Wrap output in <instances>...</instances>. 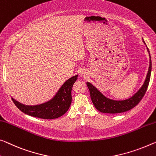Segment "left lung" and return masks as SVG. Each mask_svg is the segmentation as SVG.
Listing matches in <instances>:
<instances>
[{"label": "left lung", "instance_id": "1", "mask_svg": "<svg viewBox=\"0 0 156 156\" xmlns=\"http://www.w3.org/2000/svg\"><path fill=\"white\" fill-rule=\"evenodd\" d=\"M143 42L144 44H146L144 40ZM147 50L148 53H149V50H148V48ZM149 58V68H148V73L144 83L140 89L133 97L129 98V99L125 100H114L109 99V98L105 97L104 95H102L91 83H90L89 82L86 83L88 89H89L92 102L94 105L95 108L99 112H102V113L117 114L128 111V110H130L133 107H135L136 105H137L143 97L144 96L148 86V83H149L151 73V60L150 54Z\"/></svg>", "mask_w": 156, "mask_h": 156}]
</instances>
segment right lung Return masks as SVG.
<instances>
[{
	"label": "right lung",
	"mask_w": 156,
	"mask_h": 156,
	"mask_svg": "<svg viewBox=\"0 0 156 156\" xmlns=\"http://www.w3.org/2000/svg\"><path fill=\"white\" fill-rule=\"evenodd\" d=\"M77 76H74L67 80L51 100L35 106L21 104L12 98L17 108L26 114L43 119H54L66 113L72 102V88Z\"/></svg>",
	"instance_id": "obj_1"
}]
</instances>
